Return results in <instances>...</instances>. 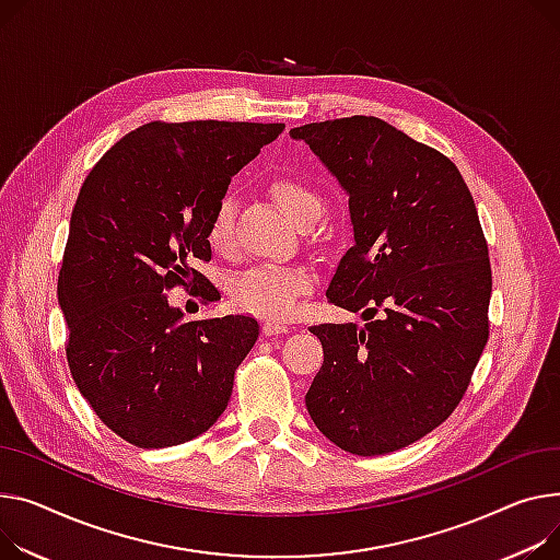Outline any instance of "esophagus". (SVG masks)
Returning a JSON list of instances; mask_svg holds the SVG:
<instances>
[{"instance_id":"1","label":"esophagus","mask_w":560,"mask_h":560,"mask_svg":"<svg viewBox=\"0 0 560 560\" xmlns=\"http://www.w3.org/2000/svg\"><path fill=\"white\" fill-rule=\"evenodd\" d=\"M288 332V326L285 324H279V322H264V335L266 338H275V335H283Z\"/></svg>"}]
</instances>
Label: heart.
<instances>
[{
	"label": "heart",
	"mask_w": 560,
	"mask_h": 560,
	"mask_svg": "<svg viewBox=\"0 0 560 560\" xmlns=\"http://www.w3.org/2000/svg\"><path fill=\"white\" fill-rule=\"evenodd\" d=\"M270 194L281 211L294 222L296 228L317 220L324 202L311 189V186L281 177L270 184ZM207 241L215 252H225L232 243V202L222 200L209 222ZM313 285V279L302 268H279V266H260L238 275L230 294L236 308L270 319H283L294 313L302 294H306Z\"/></svg>",
	"instance_id": "1"
}]
</instances>
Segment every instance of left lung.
I'll return each mask as SVG.
<instances>
[{
    "label": "left lung",
    "mask_w": 560,
    "mask_h": 560,
    "mask_svg": "<svg viewBox=\"0 0 560 560\" xmlns=\"http://www.w3.org/2000/svg\"><path fill=\"white\" fill-rule=\"evenodd\" d=\"M290 137L349 196L353 247L326 296L366 322L311 326L324 364L308 415L347 453L400 451L453 415L489 340L491 264L472 196L448 158L376 117Z\"/></svg>",
    "instance_id": "obj_1"
}]
</instances>
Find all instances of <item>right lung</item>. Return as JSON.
I'll use <instances>...</instances> for the list:
<instances>
[{
  "instance_id": "add662e5",
  "label": "right lung",
  "mask_w": 560,
  "mask_h": 560,
  "mask_svg": "<svg viewBox=\"0 0 560 560\" xmlns=\"http://www.w3.org/2000/svg\"><path fill=\"white\" fill-rule=\"evenodd\" d=\"M281 132L283 124L153 121L112 145L83 184L58 275L67 362L96 417L137 448L191 441L225 412L258 324L186 322L166 290L211 258L207 230L232 177ZM200 296L213 302L209 290Z\"/></svg>"
}]
</instances>
